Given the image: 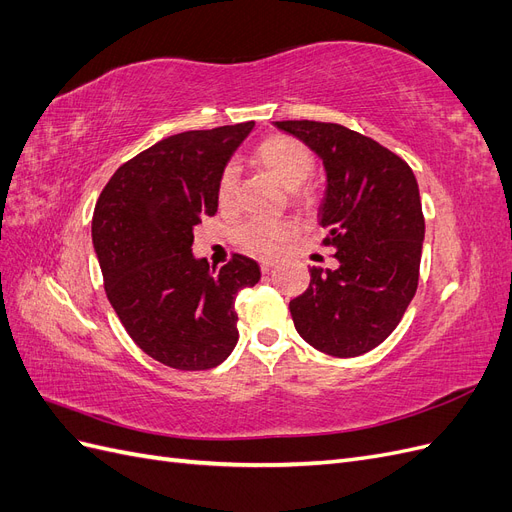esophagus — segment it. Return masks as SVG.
<instances>
[{
  "mask_svg": "<svg viewBox=\"0 0 512 512\" xmlns=\"http://www.w3.org/2000/svg\"><path fill=\"white\" fill-rule=\"evenodd\" d=\"M273 265H275L273 260H262V262H260V271H262V273H269V271L273 269Z\"/></svg>",
  "mask_w": 512,
  "mask_h": 512,
  "instance_id": "1",
  "label": "esophagus"
}]
</instances>
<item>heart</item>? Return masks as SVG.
Returning a JSON list of instances; mask_svg holds the SVG:
<instances>
[{
    "mask_svg": "<svg viewBox=\"0 0 512 512\" xmlns=\"http://www.w3.org/2000/svg\"><path fill=\"white\" fill-rule=\"evenodd\" d=\"M254 160L260 168L292 190V200L301 205H314L316 194L309 188H299L314 170V156L305 143L288 134H273L260 141ZM239 177L237 170L226 166L218 179L215 198L222 211H232L237 203ZM297 235V224L290 220H247L237 228V241L247 252L256 256H273L280 247Z\"/></svg>",
    "mask_w": 512,
    "mask_h": 512,
    "instance_id": "b5f03b06",
    "label": "heart"
}]
</instances>
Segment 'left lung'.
Returning a JSON list of instances; mask_svg holds the SVG:
<instances>
[{"label": "left lung", "mask_w": 512, "mask_h": 512, "mask_svg": "<svg viewBox=\"0 0 512 512\" xmlns=\"http://www.w3.org/2000/svg\"><path fill=\"white\" fill-rule=\"evenodd\" d=\"M314 149L327 168L322 245L337 269L312 267L290 301L299 335L316 350L350 359L389 337L418 286L425 218L412 168L374 138L339 123L275 121Z\"/></svg>", "instance_id": "left-lung-1"}]
</instances>
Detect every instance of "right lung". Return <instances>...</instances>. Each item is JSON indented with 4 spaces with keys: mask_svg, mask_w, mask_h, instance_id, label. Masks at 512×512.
<instances>
[{
    "mask_svg": "<svg viewBox=\"0 0 512 512\" xmlns=\"http://www.w3.org/2000/svg\"><path fill=\"white\" fill-rule=\"evenodd\" d=\"M254 121L168 136L121 164L91 220L106 297L151 359L205 371L237 346L235 299L260 280L258 262L232 254L215 273L192 256L194 226L218 211L215 188Z\"/></svg>",
    "mask_w": 512,
    "mask_h": 512,
    "instance_id": "1",
    "label": "right lung"
}]
</instances>
